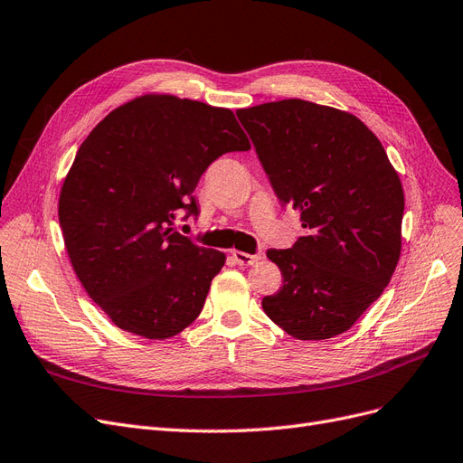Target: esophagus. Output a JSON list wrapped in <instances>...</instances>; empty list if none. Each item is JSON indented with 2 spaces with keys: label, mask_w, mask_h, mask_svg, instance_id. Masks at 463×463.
Segmentation results:
<instances>
[{
  "label": "esophagus",
  "mask_w": 463,
  "mask_h": 463,
  "mask_svg": "<svg viewBox=\"0 0 463 463\" xmlns=\"http://www.w3.org/2000/svg\"><path fill=\"white\" fill-rule=\"evenodd\" d=\"M232 260L241 265V267H250V265H255L260 260L261 255L260 253H244V251H238L234 250L232 251Z\"/></svg>",
  "instance_id": "esophagus-1"
}]
</instances>
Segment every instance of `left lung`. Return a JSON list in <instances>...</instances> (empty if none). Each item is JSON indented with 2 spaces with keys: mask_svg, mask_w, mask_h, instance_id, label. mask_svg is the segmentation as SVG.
<instances>
[{
  "mask_svg": "<svg viewBox=\"0 0 463 463\" xmlns=\"http://www.w3.org/2000/svg\"><path fill=\"white\" fill-rule=\"evenodd\" d=\"M282 205L307 231L269 250L282 288L267 317L296 339L347 332L383 294L401 258L404 193L385 148L356 116L303 99L236 112Z\"/></svg>",
  "mask_w": 463,
  "mask_h": 463,
  "instance_id": "obj_1",
  "label": "left lung"
}]
</instances>
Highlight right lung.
<instances>
[{"label": "right lung", "instance_id": "add662e5", "mask_svg": "<svg viewBox=\"0 0 463 463\" xmlns=\"http://www.w3.org/2000/svg\"><path fill=\"white\" fill-rule=\"evenodd\" d=\"M250 150L232 110L145 95L88 135L61 188L59 221L85 292L118 328L165 339L200 315L225 253L175 231L198 215L194 188L212 162Z\"/></svg>", "mask_w": 463, "mask_h": 463}]
</instances>
